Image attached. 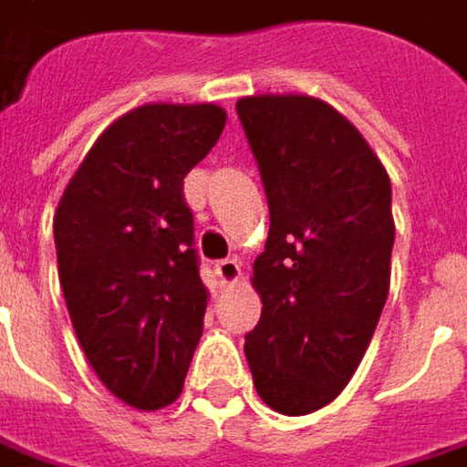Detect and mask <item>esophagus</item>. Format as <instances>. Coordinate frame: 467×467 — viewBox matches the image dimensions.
<instances>
[{
    "label": "esophagus",
    "instance_id": "esophagus-1",
    "mask_svg": "<svg viewBox=\"0 0 467 467\" xmlns=\"http://www.w3.org/2000/svg\"><path fill=\"white\" fill-rule=\"evenodd\" d=\"M216 275H219V280L224 283V285H230V283H234L237 277L243 275L240 273V262L237 259H222V262H216Z\"/></svg>",
    "mask_w": 467,
    "mask_h": 467
}]
</instances>
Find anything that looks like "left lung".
<instances>
[{"mask_svg":"<svg viewBox=\"0 0 467 467\" xmlns=\"http://www.w3.org/2000/svg\"><path fill=\"white\" fill-rule=\"evenodd\" d=\"M234 109L270 205L245 358L262 401L299 417L342 393L374 337L390 288L393 192L356 125L318 99L248 96Z\"/></svg>","mask_w":467,"mask_h":467,"instance_id":"1","label":"left lung"}]
</instances>
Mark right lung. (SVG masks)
I'll use <instances>...</instances> for the list:
<instances>
[{"mask_svg":"<svg viewBox=\"0 0 467 467\" xmlns=\"http://www.w3.org/2000/svg\"><path fill=\"white\" fill-rule=\"evenodd\" d=\"M216 104H147L99 136L58 202V277L77 339L109 390L136 409L179 399L202 334L184 176L213 149Z\"/></svg>","mask_w":467,"mask_h":467,"instance_id":"obj_1","label":"right lung"}]
</instances>
